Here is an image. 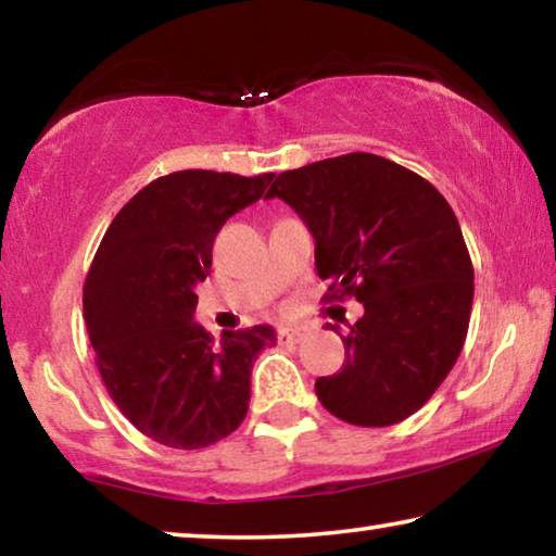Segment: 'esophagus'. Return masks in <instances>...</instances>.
<instances>
[{
    "label": "esophagus",
    "mask_w": 556,
    "mask_h": 556,
    "mask_svg": "<svg viewBox=\"0 0 556 556\" xmlns=\"http://www.w3.org/2000/svg\"><path fill=\"white\" fill-rule=\"evenodd\" d=\"M304 337H306L304 327H281L277 331V342L279 344H296V342H302Z\"/></svg>",
    "instance_id": "34e87169"
}]
</instances>
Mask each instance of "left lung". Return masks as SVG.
I'll return each mask as SVG.
<instances>
[{
	"mask_svg": "<svg viewBox=\"0 0 556 556\" xmlns=\"http://www.w3.org/2000/svg\"><path fill=\"white\" fill-rule=\"evenodd\" d=\"M267 197L309 227L317 275L331 281L325 302L364 304L339 334L344 367L314 382L321 407L357 427L412 417L457 362L475 300L450 202L425 177L367 152L281 172Z\"/></svg>",
	"mask_w": 556,
	"mask_h": 556,
	"instance_id": "1",
	"label": "left lung"
}]
</instances>
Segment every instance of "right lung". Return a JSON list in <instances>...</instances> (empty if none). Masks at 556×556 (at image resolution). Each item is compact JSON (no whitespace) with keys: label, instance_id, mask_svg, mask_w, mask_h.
<instances>
[{"label":"right lung","instance_id":"right-lung-1","mask_svg":"<svg viewBox=\"0 0 556 556\" xmlns=\"http://www.w3.org/2000/svg\"><path fill=\"white\" fill-rule=\"evenodd\" d=\"M275 174L185 169L122 206L85 281V321L97 369L139 432L174 450L229 437L250 409L252 364L277 344L267 325L225 331L194 321L199 281L231 214L262 199Z\"/></svg>","mask_w":556,"mask_h":556}]
</instances>
